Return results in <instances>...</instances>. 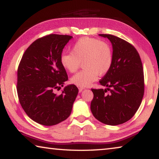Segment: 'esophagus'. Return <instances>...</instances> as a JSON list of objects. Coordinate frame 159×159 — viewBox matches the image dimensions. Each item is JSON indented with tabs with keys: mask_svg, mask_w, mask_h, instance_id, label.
<instances>
[{
	"mask_svg": "<svg viewBox=\"0 0 159 159\" xmlns=\"http://www.w3.org/2000/svg\"><path fill=\"white\" fill-rule=\"evenodd\" d=\"M85 89V88H83V87H79V93H81L82 92V91L83 90H84Z\"/></svg>",
	"mask_w": 159,
	"mask_h": 159,
	"instance_id": "34e87169",
	"label": "esophagus"
}]
</instances>
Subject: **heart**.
<instances>
[{
    "mask_svg": "<svg viewBox=\"0 0 159 159\" xmlns=\"http://www.w3.org/2000/svg\"><path fill=\"white\" fill-rule=\"evenodd\" d=\"M83 61L82 71L71 77L72 83L80 87H88L98 78L109 71L113 61V54L107 43L90 37H83L75 43L71 53H63L60 64L70 73H74Z\"/></svg>",
    "mask_w": 159,
    "mask_h": 159,
    "instance_id": "heart-1",
    "label": "heart"
}]
</instances>
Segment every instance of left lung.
<instances>
[{
	"instance_id": "left-lung-1",
	"label": "left lung",
	"mask_w": 159,
	"mask_h": 159,
	"mask_svg": "<svg viewBox=\"0 0 159 159\" xmlns=\"http://www.w3.org/2000/svg\"><path fill=\"white\" fill-rule=\"evenodd\" d=\"M99 36L111 43L113 61L109 71L99 80L107 88L91 89L94 97L90 109L99 121L117 125L130 120L140 106L144 91L143 67L133 45L113 35Z\"/></svg>"
}]
</instances>
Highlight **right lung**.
<instances>
[{"label":"right lung","instance_id":"obj_1","mask_svg":"<svg viewBox=\"0 0 159 159\" xmlns=\"http://www.w3.org/2000/svg\"><path fill=\"white\" fill-rule=\"evenodd\" d=\"M72 38L59 34L40 38L26 50L19 64V100L28 116L39 124H58L71 113L79 93L76 86H66L60 95L54 90L60 89L68 80L60 64V56Z\"/></svg>","mask_w":159,"mask_h":159}]
</instances>
